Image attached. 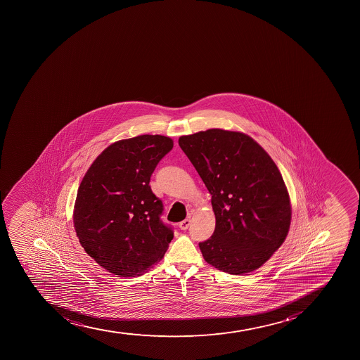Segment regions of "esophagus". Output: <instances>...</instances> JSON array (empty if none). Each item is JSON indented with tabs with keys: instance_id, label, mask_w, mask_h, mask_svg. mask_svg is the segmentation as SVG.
Returning <instances> with one entry per match:
<instances>
[{
	"instance_id": "esophagus-1",
	"label": "esophagus",
	"mask_w": 360,
	"mask_h": 360,
	"mask_svg": "<svg viewBox=\"0 0 360 360\" xmlns=\"http://www.w3.org/2000/svg\"><path fill=\"white\" fill-rule=\"evenodd\" d=\"M178 226H179L181 230H186V229L190 226V219H184V221H181V223L178 224Z\"/></svg>"
}]
</instances>
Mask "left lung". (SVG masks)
<instances>
[{
  "label": "left lung",
  "mask_w": 360,
  "mask_h": 360,
  "mask_svg": "<svg viewBox=\"0 0 360 360\" xmlns=\"http://www.w3.org/2000/svg\"><path fill=\"white\" fill-rule=\"evenodd\" d=\"M178 144L211 195L214 235L204 259L230 274L262 266L288 236L291 203L277 165L250 136L223 129L182 136Z\"/></svg>",
  "instance_id": "left-lung-1"
}]
</instances>
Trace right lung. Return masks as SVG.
Instances as JSON below:
<instances>
[{
	"mask_svg": "<svg viewBox=\"0 0 360 360\" xmlns=\"http://www.w3.org/2000/svg\"><path fill=\"white\" fill-rule=\"evenodd\" d=\"M172 146V139L160 135L117 141L94 160L79 184L76 235L84 251L111 274H144L163 258L174 238L172 229L160 221L163 203L149 186Z\"/></svg>",
	"mask_w": 360,
	"mask_h": 360,
	"instance_id": "right-lung-1",
	"label": "right lung"
}]
</instances>
